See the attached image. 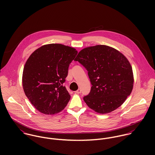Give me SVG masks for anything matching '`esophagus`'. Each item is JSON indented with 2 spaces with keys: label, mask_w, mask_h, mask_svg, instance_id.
Here are the masks:
<instances>
[{
  "label": "esophagus",
  "mask_w": 155,
  "mask_h": 155,
  "mask_svg": "<svg viewBox=\"0 0 155 155\" xmlns=\"http://www.w3.org/2000/svg\"><path fill=\"white\" fill-rule=\"evenodd\" d=\"M81 90L80 89H78V90H77V91H75V93H77V94H80V93H81Z\"/></svg>",
  "instance_id": "1"
}]
</instances>
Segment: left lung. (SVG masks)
<instances>
[{"label":"left lung","mask_w":155,"mask_h":155,"mask_svg":"<svg viewBox=\"0 0 155 155\" xmlns=\"http://www.w3.org/2000/svg\"><path fill=\"white\" fill-rule=\"evenodd\" d=\"M74 61L88 71L92 86L83 100L96 112H113L130 94L134 81L132 66L118 50L104 45L86 47Z\"/></svg>","instance_id":"8db88e82"}]
</instances>
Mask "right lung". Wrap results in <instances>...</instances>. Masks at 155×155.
Returning a JSON list of instances; mask_svg holds the SVG:
<instances>
[{
    "mask_svg": "<svg viewBox=\"0 0 155 155\" xmlns=\"http://www.w3.org/2000/svg\"><path fill=\"white\" fill-rule=\"evenodd\" d=\"M75 48L59 43L44 45L35 50L25 65L22 83L26 97L43 114H56L65 107L71 96L62 84Z\"/></svg>",
    "mask_w": 155,
    "mask_h": 155,
    "instance_id": "add662e5",
    "label": "right lung"
}]
</instances>
